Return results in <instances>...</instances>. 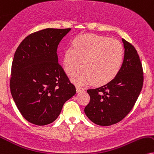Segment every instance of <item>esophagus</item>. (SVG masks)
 I'll use <instances>...</instances> for the list:
<instances>
[{
    "instance_id": "obj_1",
    "label": "esophagus",
    "mask_w": 154,
    "mask_h": 154,
    "mask_svg": "<svg viewBox=\"0 0 154 154\" xmlns=\"http://www.w3.org/2000/svg\"><path fill=\"white\" fill-rule=\"evenodd\" d=\"M85 91V88H83V87H81L80 86H76V92L77 93H81V92H83Z\"/></svg>"
}]
</instances>
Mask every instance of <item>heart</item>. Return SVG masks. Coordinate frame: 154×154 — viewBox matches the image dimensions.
<instances>
[{
  "mask_svg": "<svg viewBox=\"0 0 154 154\" xmlns=\"http://www.w3.org/2000/svg\"><path fill=\"white\" fill-rule=\"evenodd\" d=\"M124 52L121 43L115 39L83 34L72 42V48L64 51L63 69L72 76L79 68L83 70L74 77L78 84L94 82L104 85L114 79L122 67Z\"/></svg>",
  "mask_w": 154,
  "mask_h": 154,
  "instance_id": "heart-1",
  "label": "heart"
}]
</instances>
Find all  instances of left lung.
Masks as SVG:
<instances>
[{
  "label": "left lung",
  "instance_id": "obj_1",
  "mask_svg": "<svg viewBox=\"0 0 154 154\" xmlns=\"http://www.w3.org/2000/svg\"><path fill=\"white\" fill-rule=\"evenodd\" d=\"M122 41L124 58L116 77L103 86L87 90L90 102L84 112L99 126H111L124 119L134 107L143 86V72L137 51L125 39Z\"/></svg>",
  "mask_w": 154,
  "mask_h": 154
}]
</instances>
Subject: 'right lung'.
Listing matches in <instances>:
<instances>
[{
    "label": "right lung",
    "mask_w": 154,
    "mask_h": 154,
    "mask_svg": "<svg viewBox=\"0 0 154 154\" xmlns=\"http://www.w3.org/2000/svg\"><path fill=\"white\" fill-rule=\"evenodd\" d=\"M71 28H46L30 34L14 54L10 88L25 119L37 126L54 122L76 93L58 63L57 48Z\"/></svg>",
    "instance_id": "right-lung-1"
}]
</instances>
